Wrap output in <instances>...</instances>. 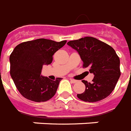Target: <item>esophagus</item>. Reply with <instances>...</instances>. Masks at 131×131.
Segmentation results:
<instances>
[{"mask_svg": "<svg viewBox=\"0 0 131 131\" xmlns=\"http://www.w3.org/2000/svg\"><path fill=\"white\" fill-rule=\"evenodd\" d=\"M70 81L72 82V83H76V82H78V80H74V79H71V78L70 79Z\"/></svg>", "mask_w": 131, "mask_h": 131, "instance_id": "esophagus-1", "label": "esophagus"}]
</instances>
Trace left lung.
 <instances>
[{"label": "left lung", "mask_w": 131, "mask_h": 131, "mask_svg": "<svg viewBox=\"0 0 131 131\" xmlns=\"http://www.w3.org/2000/svg\"><path fill=\"white\" fill-rule=\"evenodd\" d=\"M68 45L78 52L83 67L93 73L92 82L83 81L85 90L78 94L80 100L96 102L107 97L116 87L121 75L120 59L115 50L96 38L85 37L70 41Z\"/></svg>", "instance_id": "1"}]
</instances>
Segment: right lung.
I'll use <instances>...</instances> for the list:
<instances>
[{
	"mask_svg": "<svg viewBox=\"0 0 131 131\" xmlns=\"http://www.w3.org/2000/svg\"><path fill=\"white\" fill-rule=\"evenodd\" d=\"M67 41L56 42L38 39L19 43L10 56V75L19 93L36 102H46L55 95L60 78L51 80L41 75L43 65H49L53 55Z\"/></svg>",
	"mask_w": 131,
	"mask_h": 131,
	"instance_id": "1",
	"label": "right lung"
}]
</instances>
